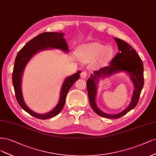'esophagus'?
I'll list each match as a JSON object with an SVG mask.
<instances>
[{
	"instance_id": "1",
	"label": "esophagus",
	"mask_w": 156,
	"mask_h": 156,
	"mask_svg": "<svg viewBox=\"0 0 156 156\" xmlns=\"http://www.w3.org/2000/svg\"><path fill=\"white\" fill-rule=\"evenodd\" d=\"M80 76H81V78H86L87 76V73L86 71H83L80 74Z\"/></svg>"
}]
</instances>
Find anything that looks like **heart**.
Listing matches in <instances>:
<instances>
[{"instance_id": "obj_1", "label": "heart", "mask_w": 156, "mask_h": 156, "mask_svg": "<svg viewBox=\"0 0 156 156\" xmlns=\"http://www.w3.org/2000/svg\"><path fill=\"white\" fill-rule=\"evenodd\" d=\"M80 58L85 62L94 61L99 58L100 63H106L114 54V49L111 45L105 47L99 43H90L80 47L78 49Z\"/></svg>"}]
</instances>
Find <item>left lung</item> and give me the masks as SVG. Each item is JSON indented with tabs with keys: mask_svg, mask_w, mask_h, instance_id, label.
Here are the masks:
<instances>
[{
	"mask_svg": "<svg viewBox=\"0 0 156 156\" xmlns=\"http://www.w3.org/2000/svg\"><path fill=\"white\" fill-rule=\"evenodd\" d=\"M115 40L117 44L119 52L113 58L109 66L94 71L87 81L89 103L93 111L100 116L109 119H119L136 106L144 85V67L142 60L136 51L128 43L117 37H115ZM119 71H125L130 74L135 89L131 103L126 109L116 115H109L100 111L96 106L95 102L96 94V85L98 77L102 76H108Z\"/></svg>",
	"mask_w": 156,
	"mask_h": 156,
	"instance_id": "1",
	"label": "left lung"
}]
</instances>
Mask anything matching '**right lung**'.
<instances>
[{
    "label": "right lung",
    "instance_id": "add662e5",
    "mask_svg": "<svg viewBox=\"0 0 156 156\" xmlns=\"http://www.w3.org/2000/svg\"><path fill=\"white\" fill-rule=\"evenodd\" d=\"M63 36L64 34L63 33L58 32H44L40 34L31 39L20 50L17 55L16 60H15L12 74V81L17 102L20 106L25 112L39 119L44 120L52 118L61 112L65 103L67 94L74 82L79 79L80 73L81 71H79L76 73L65 79L62 87L61 97H60L59 101L56 107L52 111L44 115L37 114L32 112L25 104L21 91L22 74L24 69L29 60L35 54L39 51L50 49V48H54L61 49L65 52H68L69 49L67 43L65 41Z\"/></svg>",
    "mask_w": 156,
    "mask_h": 156
}]
</instances>
